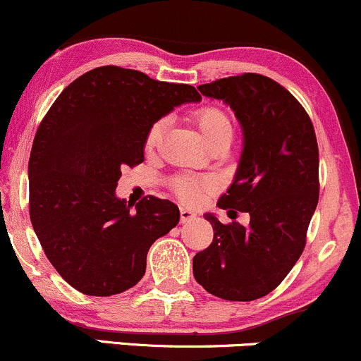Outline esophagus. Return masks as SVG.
Here are the masks:
<instances>
[{
    "mask_svg": "<svg viewBox=\"0 0 361 361\" xmlns=\"http://www.w3.org/2000/svg\"><path fill=\"white\" fill-rule=\"evenodd\" d=\"M196 213L194 211L188 209V207H180V223H189L192 219H196Z\"/></svg>",
    "mask_w": 361,
    "mask_h": 361,
    "instance_id": "obj_1",
    "label": "esophagus"
}]
</instances>
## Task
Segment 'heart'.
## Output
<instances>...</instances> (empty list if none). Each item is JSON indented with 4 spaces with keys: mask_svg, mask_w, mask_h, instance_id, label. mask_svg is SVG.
<instances>
[{
    "mask_svg": "<svg viewBox=\"0 0 361 361\" xmlns=\"http://www.w3.org/2000/svg\"><path fill=\"white\" fill-rule=\"evenodd\" d=\"M192 121L196 123L197 130L201 131L204 142L209 145L218 138H233V121L230 114L223 111L218 106H202L192 113ZM165 130V120H157L147 131L145 148L148 152L155 150L162 140ZM173 192L184 202H197L213 189V184L206 179H196V177L180 176L172 182Z\"/></svg>",
    "mask_w": 361,
    "mask_h": 361,
    "instance_id": "1",
    "label": "heart"
}]
</instances>
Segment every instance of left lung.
<instances>
[{
  "mask_svg": "<svg viewBox=\"0 0 361 361\" xmlns=\"http://www.w3.org/2000/svg\"><path fill=\"white\" fill-rule=\"evenodd\" d=\"M221 99L243 128L235 179L218 206L250 214L248 226L204 218L213 243L192 260L197 283L226 300L272 292L302 255L319 199V150L311 118L294 96L262 74L231 75L197 87Z\"/></svg>",
  "mask_w": 361,
  "mask_h": 361,
  "instance_id": "8db88e82",
  "label": "left lung"
}]
</instances>
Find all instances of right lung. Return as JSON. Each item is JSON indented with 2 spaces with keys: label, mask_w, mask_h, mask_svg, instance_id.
Returning a JSON list of instances; mask_svg holds the SVG:
<instances>
[{
  "label": "right lung",
  "mask_w": 361,
  "mask_h": 361,
  "mask_svg": "<svg viewBox=\"0 0 361 361\" xmlns=\"http://www.w3.org/2000/svg\"><path fill=\"white\" fill-rule=\"evenodd\" d=\"M189 84L103 66L71 82L38 126L28 162L30 219L61 277L86 295L137 286L152 243L179 223V207L147 196L118 199L123 165L143 162L147 131L184 103Z\"/></svg>",
  "instance_id": "right-lung-1"
}]
</instances>
